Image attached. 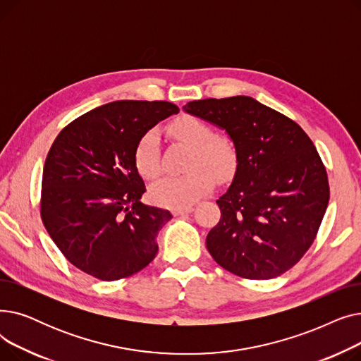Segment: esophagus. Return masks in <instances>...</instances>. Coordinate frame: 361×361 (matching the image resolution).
I'll list each match as a JSON object with an SVG mask.
<instances>
[{
	"label": "esophagus",
	"instance_id": "obj_1",
	"mask_svg": "<svg viewBox=\"0 0 361 361\" xmlns=\"http://www.w3.org/2000/svg\"><path fill=\"white\" fill-rule=\"evenodd\" d=\"M190 212H193V207H192V206H187V207H178V209H173V215H174V216L185 215V214H190Z\"/></svg>",
	"mask_w": 361,
	"mask_h": 361
}]
</instances>
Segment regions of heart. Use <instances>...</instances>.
<instances>
[{
	"instance_id": "1",
	"label": "heart",
	"mask_w": 361,
	"mask_h": 361,
	"mask_svg": "<svg viewBox=\"0 0 361 361\" xmlns=\"http://www.w3.org/2000/svg\"><path fill=\"white\" fill-rule=\"evenodd\" d=\"M169 135L190 147L183 176L162 177L149 188V199L162 207H187L207 195L214 187V177L224 183L234 177L238 166V150L234 140L214 131V127L193 116H184L168 128ZM133 161L137 173L152 180L159 174V137L147 130L137 140Z\"/></svg>"
}]
</instances>
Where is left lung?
Segmentation results:
<instances>
[{"label":"left lung","mask_w":361,"mask_h":361,"mask_svg":"<svg viewBox=\"0 0 361 361\" xmlns=\"http://www.w3.org/2000/svg\"><path fill=\"white\" fill-rule=\"evenodd\" d=\"M184 111L228 133L238 166L206 237L214 260L245 279L291 269L313 244L329 202L326 168L295 121L250 97L187 102Z\"/></svg>","instance_id":"left-lung-1"}]
</instances>
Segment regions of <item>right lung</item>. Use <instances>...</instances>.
<instances>
[{"label":"right lung","instance_id":"obj_1","mask_svg":"<svg viewBox=\"0 0 361 361\" xmlns=\"http://www.w3.org/2000/svg\"><path fill=\"white\" fill-rule=\"evenodd\" d=\"M165 101H116L66 126L44 165L41 218L64 257L101 281L137 274L158 253V231L173 215L140 202L133 161L137 140L177 114Z\"/></svg>","mask_w":361,"mask_h":361}]
</instances>
